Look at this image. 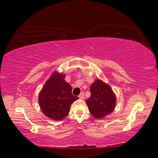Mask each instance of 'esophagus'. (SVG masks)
<instances>
[{
  "instance_id": "esophagus-1",
  "label": "esophagus",
  "mask_w": 158,
  "mask_h": 158,
  "mask_svg": "<svg viewBox=\"0 0 158 158\" xmlns=\"http://www.w3.org/2000/svg\"><path fill=\"white\" fill-rule=\"evenodd\" d=\"M79 98H80V99H84V93H81L79 94Z\"/></svg>"
}]
</instances>
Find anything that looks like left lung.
I'll list each match as a JSON object with an SVG mask.
<instances>
[{
  "label": "left lung",
  "mask_w": 158,
  "mask_h": 158,
  "mask_svg": "<svg viewBox=\"0 0 158 158\" xmlns=\"http://www.w3.org/2000/svg\"><path fill=\"white\" fill-rule=\"evenodd\" d=\"M91 95L86 100L89 111L97 118L110 114L116 105V96L109 85L97 79L90 88Z\"/></svg>",
  "instance_id": "obj_1"
}]
</instances>
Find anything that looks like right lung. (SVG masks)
Instances as JSON below:
<instances>
[{"instance_id": "right-lung-1", "label": "right lung", "mask_w": 158, "mask_h": 158, "mask_svg": "<svg viewBox=\"0 0 158 158\" xmlns=\"http://www.w3.org/2000/svg\"><path fill=\"white\" fill-rule=\"evenodd\" d=\"M78 97L72 93V87L65 81V75L53 73L39 95V104L45 116L60 121L68 116L69 107Z\"/></svg>"}]
</instances>
